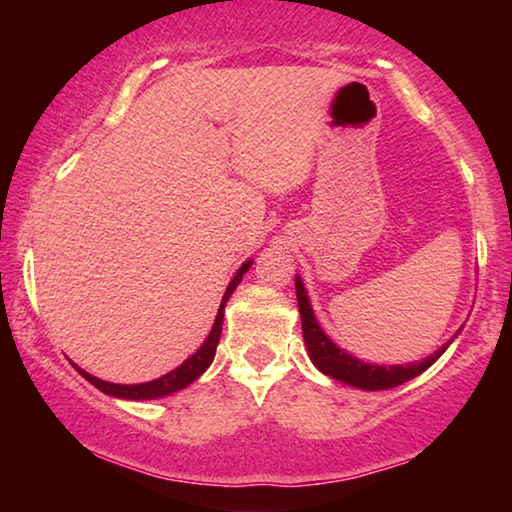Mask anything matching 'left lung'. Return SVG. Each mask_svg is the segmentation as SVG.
<instances>
[{
	"mask_svg": "<svg viewBox=\"0 0 512 512\" xmlns=\"http://www.w3.org/2000/svg\"><path fill=\"white\" fill-rule=\"evenodd\" d=\"M296 296H298V309H300V320H302V339H305L309 359L314 366L323 372V375L332 377L336 381H343V384L361 388V391H388V388H395L418 377L420 372L431 368L443 352L454 343L458 332L449 339L445 345L424 357L420 361L411 363H400V366H379V363H368L361 361L336 345L329 336L323 332V327L318 325L314 309H311V300L307 296L305 284H302L300 275H296Z\"/></svg>",
	"mask_w": 512,
	"mask_h": 512,
	"instance_id": "obj_1",
	"label": "left lung"
}]
</instances>
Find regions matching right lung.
Instances as JSON below:
<instances>
[{
    "instance_id": "obj_1",
    "label": "right lung",
    "mask_w": 512,
    "mask_h": 512,
    "mask_svg": "<svg viewBox=\"0 0 512 512\" xmlns=\"http://www.w3.org/2000/svg\"><path fill=\"white\" fill-rule=\"evenodd\" d=\"M253 264V259H248L239 266V271L232 277L228 289H225L223 298H221V305L219 311H216V318H214V325H212V332L207 334V339L203 341L201 348H198L192 357L187 361L180 363L176 370L167 372V375H162L153 381H146V384H110V381H103L99 377L90 375V372H85L83 368L74 366L76 370L81 372V375L90 381L92 386H97L101 393H106L110 397H119V400H158V397L164 395H171V393H178L187 388L192 381H196L198 377L203 375V372L210 368V363L214 361V354H216V345H219L221 339V329H223V314H225V302L230 300L232 291L239 287V282L244 280V273Z\"/></svg>"
}]
</instances>
